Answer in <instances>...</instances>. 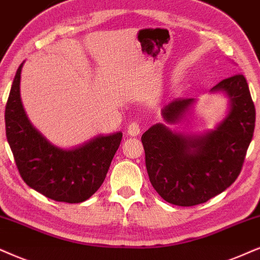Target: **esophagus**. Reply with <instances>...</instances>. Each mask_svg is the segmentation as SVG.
<instances>
[{
    "label": "esophagus",
    "instance_id": "34e87169",
    "mask_svg": "<svg viewBox=\"0 0 260 260\" xmlns=\"http://www.w3.org/2000/svg\"><path fill=\"white\" fill-rule=\"evenodd\" d=\"M127 133H128V136H131V137H136V136H138V134L140 133V126H139V123H138V122H132V123L128 124V127H127Z\"/></svg>",
    "mask_w": 260,
    "mask_h": 260
}]
</instances>
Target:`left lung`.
I'll return each instance as SVG.
<instances>
[{
  "mask_svg": "<svg viewBox=\"0 0 260 260\" xmlns=\"http://www.w3.org/2000/svg\"><path fill=\"white\" fill-rule=\"evenodd\" d=\"M224 92L231 109L216 129L204 136H183L162 123L141 137L151 185L162 198L177 206L208 202L238 179L255 124V108L246 78L234 74L211 88ZM193 98H176L162 109L168 123L182 120Z\"/></svg>",
  "mask_w": 260,
  "mask_h": 260,
  "instance_id": "1",
  "label": "left lung"
}]
</instances>
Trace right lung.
Listing matches in <instances>:
<instances>
[{"mask_svg":"<svg viewBox=\"0 0 260 260\" xmlns=\"http://www.w3.org/2000/svg\"><path fill=\"white\" fill-rule=\"evenodd\" d=\"M19 66L6 104V136L26 185L56 202L87 200L106 179L122 133L97 136L73 149L52 145L32 126L20 98Z\"/></svg>","mask_w":260,"mask_h":260,"instance_id":"add662e5","label":"right lung"}]
</instances>
